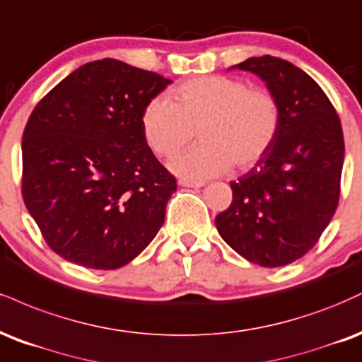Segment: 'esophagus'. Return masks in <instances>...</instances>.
Wrapping results in <instances>:
<instances>
[{"instance_id":"esophagus-1","label":"esophagus","mask_w":362,"mask_h":362,"mask_svg":"<svg viewBox=\"0 0 362 362\" xmlns=\"http://www.w3.org/2000/svg\"><path fill=\"white\" fill-rule=\"evenodd\" d=\"M180 185L185 186V188H202L203 182L202 181H186V180H181Z\"/></svg>"}]
</instances>
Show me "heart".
I'll return each instance as SVG.
<instances>
[{
  "mask_svg": "<svg viewBox=\"0 0 362 362\" xmlns=\"http://www.w3.org/2000/svg\"><path fill=\"white\" fill-rule=\"evenodd\" d=\"M176 101L156 96L142 113V132L156 156L173 157L194 135L202 144L171 160L182 180L199 181L235 168L247 171L267 156L281 129L273 93L230 76L189 79L174 89Z\"/></svg>",
  "mask_w": 362,
  "mask_h": 362,
  "instance_id": "heart-1",
  "label": "heart"
}]
</instances>
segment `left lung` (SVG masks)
I'll return each mask as SVG.
<instances>
[{"instance_id":"1","label":"left lung","mask_w":362,"mask_h":362,"mask_svg":"<svg viewBox=\"0 0 362 362\" xmlns=\"http://www.w3.org/2000/svg\"><path fill=\"white\" fill-rule=\"evenodd\" d=\"M233 67L257 74L278 98L281 129L264 159L230 182L216 230L254 264L286 266L317 244L337 210L342 125L324 89L291 62L262 55Z\"/></svg>"}]
</instances>
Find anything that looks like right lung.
<instances>
[{
    "instance_id": "obj_1",
    "label": "right lung",
    "mask_w": 362,
    "mask_h": 362,
    "mask_svg": "<svg viewBox=\"0 0 362 362\" xmlns=\"http://www.w3.org/2000/svg\"><path fill=\"white\" fill-rule=\"evenodd\" d=\"M169 83L103 59L71 72L33 108L21 140V194L66 261L118 269L163 227L176 177L147 146L142 113Z\"/></svg>"
}]
</instances>
